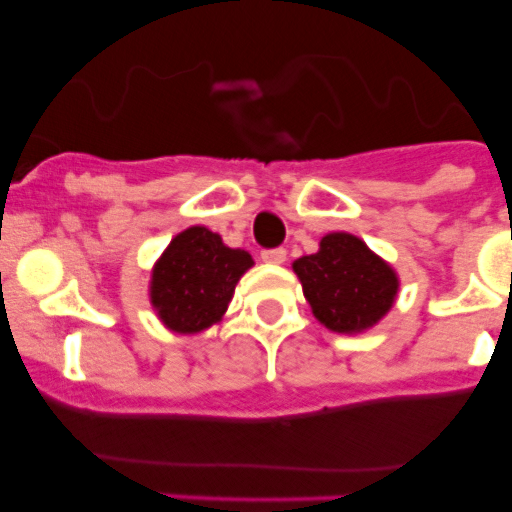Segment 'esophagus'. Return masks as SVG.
I'll use <instances>...</instances> for the list:
<instances>
[{"label": "esophagus", "mask_w": 512, "mask_h": 512, "mask_svg": "<svg viewBox=\"0 0 512 512\" xmlns=\"http://www.w3.org/2000/svg\"><path fill=\"white\" fill-rule=\"evenodd\" d=\"M260 257L267 265H282L287 260V250L285 247H272V250H262Z\"/></svg>", "instance_id": "1"}]
</instances>
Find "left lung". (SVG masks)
Listing matches in <instances>:
<instances>
[{
    "instance_id": "obj_1",
    "label": "left lung",
    "mask_w": 512,
    "mask_h": 512,
    "mask_svg": "<svg viewBox=\"0 0 512 512\" xmlns=\"http://www.w3.org/2000/svg\"><path fill=\"white\" fill-rule=\"evenodd\" d=\"M292 270L314 317L339 334L374 327L399 292L394 267L349 232L324 235L319 250L294 260Z\"/></svg>"
}]
</instances>
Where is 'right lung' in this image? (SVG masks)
<instances>
[{"label":"right lung","instance_id":"add662e5","mask_svg":"<svg viewBox=\"0 0 512 512\" xmlns=\"http://www.w3.org/2000/svg\"><path fill=\"white\" fill-rule=\"evenodd\" d=\"M255 265L218 232L193 225L178 232L151 272V304L178 334H198L223 319L235 285Z\"/></svg>","mask_w":512,"mask_h":512}]
</instances>
